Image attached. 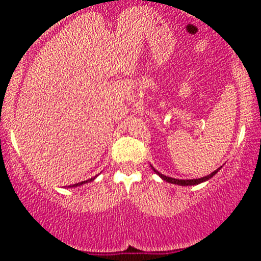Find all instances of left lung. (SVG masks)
Returning <instances> with one entry per match:
<instances>
[{"mask_svg": "<svg viewBox=\"0 0 261 261\" xmlns=\"http://www.w3.org/2000/svg\"><path fill=\"white\" fill-rule=\"evenodd\" d=\"M151 166H152V165H151ZM221 167H222V166H221ZM221 167H219V169L214 171V172H212L210 174H208V176L202 177V178H196V179H176V178L164 176V174H162L160 172H158V171H156L153 166H152V169H153V171H154V172H155L156 174H158V176H159L160 178H162L163 180L167 181V183H171V184H177V185H181V187H188V185H197V184H201V183H203V181L209 180L210 178H213L214 176H215V174H216L217 172H219V171L221 170Z\"/></svg>", "mask_w": 261, "mask_h": 261, "instance_id": "left-lung-1", "label": "left lung"}]
</instances>
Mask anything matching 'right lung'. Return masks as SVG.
I'll list each match as a JSON object with an SVG mask.
<instances>
[{
    "label": "right lung",
    "mask_w": 261,
    "mask_h": 261,
    "mask_svg": "<svg viewBox=\"0 0 261 261\" xmlns=\"http://www.w3.org/2000/svg\"><path fill=\"white\" fill-rule=\"evenodd\" d=\"M96 177H94V178H90V179H88V180H84V181H81V183H77V184H73V185H69V187L67 188H76V187H81V185H83V184H85V183H89V181H92L95 179Z\"/></svg>",
    "instance_id": "obj_1"
}]
</instances>
